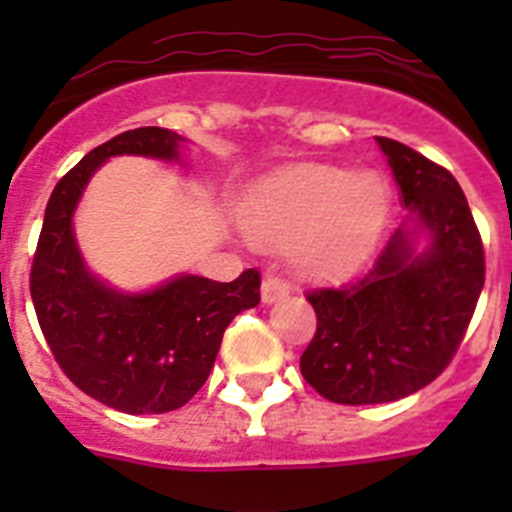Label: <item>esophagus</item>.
Here are the masks:
<instances>
[{
    "instance_id": "obj_1",
    "label": "esophagus",
    "mask_w": 512,
    "mask_h": 512,
    "mask_svg": "<svg viewBox=\"0 0 512 512\" xmlns=\"http://www.w3.org/2000/svg\"><path fill=\"white\" fill-rule=\"evenodd\" d=\"M289 282L287 279L277 277V274H269V277H264V284H261V300L269 305V302H277L282 300V297L289 295Z\"/></svg>"
}]
</instances>
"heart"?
Masks as SVG:
<instances>
[{
  "label": "heart",
  "instance_id": "heart-1",
  "mask_svg": "<svg viewBox=\"0 0 512 512\" xmlns=\"http://www.w3.org/2000/svg\"><path fill=\"white\" fill-rule=\"evenodd\" d=\"M390 212V187L374 171L297 166L274 176L246 207L248 233L261 243L292 241L297 269L336 277L359 269Z\"/></svg>",
  "mask_w": 512,
  "mask_h": 512
}]
</instances>
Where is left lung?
Segmentation results:
<instances>
[{
    "instance_id": "obj_1",
    "label": "left lung",
    "mask_w": 512,
    "mask_h": 512,
    "mask_svg": "<svg viewBox=\"0 0 512 512\" xmlns=\"http://www.w3.org/2000/svg\"><path fill=\"white\" fill-rule=\"evenodd\" d=\"M400 184L408 224L374 264L338 287L307 292L318 328L300 356L312 390L338 405H377L423 390L451 364L485 287V246L449 169L377 138ZM418 234L429 248L415 254Z\"/></svg>"
}]
</instances>
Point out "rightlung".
<instances>
[{
    "mask_svg": "<svg viewBox=\"0 0 512 512\" xmlns=\"http://www.w3.org/2000/svg\"><path fill=\"white\" fill-rule=\"evenodd\" d=\"M182 140L174 130L135 128L89 151L53 189L30 269V297L53 359L81 392L120 413L187 405L210 377L230 320L261 300L259 269L233 282L182 274L146 295H122L81 261L71 215L89 176L122 153L179 158Z\"/></svg>",
    "mask_w": 512,
    "mask_h": 512,
    "instance_id": "1",
    "label": "right lung"
}]
</instances>
